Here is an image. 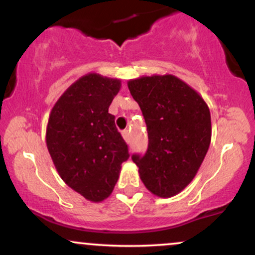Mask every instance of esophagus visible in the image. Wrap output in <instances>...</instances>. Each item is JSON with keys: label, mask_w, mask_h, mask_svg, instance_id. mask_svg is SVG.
I'll return each instance as SVG.
<instances>
[{"label": "esophagus", "mask_w": 255, "mask_h": 255, "mask_svg": "<svg viewBox=\"0 0 255 255\" xmlns=\"http://www.w3.org/2000/svg\"><path fill=\"white\" fill-rule=\"evenodd\" d=\"M122 136H124V139L126 140V141H129V140H130V131L128 129L122 130Z\"/></svg>", "instance_id": "esophagus-1"}]
</instances>
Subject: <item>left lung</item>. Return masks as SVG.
<instances>
[{"label": "left lung", "instance_id": "8db88e82", "mask_svg": "<svg viewBox=\"0 0 255 255\" xmlns=\"http://www.w3.org/2000/svg\"><path fill=\"white\" fill-rule=\"evenodd\" d=\"M148 134L144 156L133 154L146 188L170 198L186 188L211 142V115L195 90L174 75H152L128 81Z\"/></svg>", "mask_w": 255, "mask_h": 255}]
</instances>
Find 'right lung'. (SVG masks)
I'll use <instances>...</instances> for the list:
<instances>
[{
  "instance_id": "obj_1",
  "label": "right lung",
  "mask_w": 255,
  "mask_h": 255,
  "mask_svg": "<svg viewBox=\"0 0 255 255\" xmlns=\"http://www.w3.org/2000/svg\"><path fill=\"white\" fill-rule=\"evenodd\" d=\"M119 79L90 73L56 102L46 127V146L61 178L87 200L99 203L113 192L128 146L109 107Z\"/></svg>"
}]
</instances>
